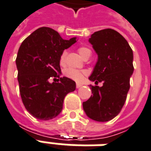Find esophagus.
I'll return each instance as SVG.
<instances>
[{"label":"esophagus","instance_id":"34e87169","mask_svg":"<svg viewBox=\"0 0 151 151\" xmlns=\"http://www.w3.org/2000/svg\"><path fill=\"white\" fill-rule=\"evenodd\" d=\"M82 86V84H80V83H77V84H76V87H77V88H80Z\"/></svg>","mask_w":151,"mask_h":151}]
</instances>
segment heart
Here are the masks:
<instances>
[{
  "mask_svg": "<svg viewBox=\"0 0 151 151\" xmlns=\"http://www.w3.org/2000/svg\"><path fill=\"white\" fill-rule=\"evenodd\" d=\"M78 52L81 56L84 58L87 54L91 53V50L86 47H80L78 48ZM66 55H67V52L66 51H64L62 52V53L60 54V63L63 65L65 62L66 59ZM87 73L85 70H78V69H73V68H69V69H66L64 72V74L68 77L69 78L73 79V81H75L77 82H82L83 78H84V76Z\"/></svg>",
  "mask_w": 151,
  "mask_h": 151,
  "instance_id": "b5f03b06",
  "label": "heart"
}]
</instances>
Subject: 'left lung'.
<instances>
[{
    "instance_id": "left-lung-1",
    "label": "left lung",
    "mask_w": 151,
    "mask_h": 151,
    "mask_svg": "<svg viewBox=\"0 0 151 151\" xmlns=\"http://www.w3.org/2000/svg\"><path fill=\"white\" fill-rule=\"evenodd\" d=\"M98 55L94 70L89 79L91 98L83 102L86 116L92 120L105 122L120 113L129 90L130 77L133 72V54L127 40L116 31L104 29L95 32L89 39Z\"/></svg>"
}]
</instances>
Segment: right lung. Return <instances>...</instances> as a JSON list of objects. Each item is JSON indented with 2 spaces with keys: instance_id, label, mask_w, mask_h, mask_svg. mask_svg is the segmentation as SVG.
I'll return each instance as SVG.
<instances>
[{
  "instance_id": "obj_1",
  "label": "right lung",
  "mask_w": 151,
  "mask_h": 151,
  "mask_svg": "<svg viewBox=\"0 0 151 151\" xmlns=\"http://www.w3.org/2000/svg\"><path fill=\"white\" fill-rule=\"evenodd\" d=\"M76 41L75 37L63 40L52 28L40 27L26 38L18 49L16 65L22 100L29 113L39 120L57 116L66 95L75 91L74 81L60 77V56ZM57 77V83L50 82Z\"/></svg>"
}]
</instances>
